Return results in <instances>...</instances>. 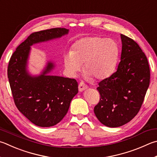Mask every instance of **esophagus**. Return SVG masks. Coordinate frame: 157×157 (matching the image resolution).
<instances>
[{
	"mask_svg": "<svg viewBox=\"0 0 157 157\" xmlns=\"http://www.w3.org/2000/svg\"><path fill=\"white\" fill-rule=\"evenodd\" d=\"M78 88H79V90L80 91V92H82V91H84V90H86L88 88V86L86 84H85L84 82H80V83L79 84V86H78Z\"/></svg>",
	"mask_w": 157,
	"mask_h": 157,
	"instance_id": "34e87169",
	"label": "esophagus"
}]
</instances>
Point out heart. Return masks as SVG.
Masks as SVG:
<instances>
[{"label":"heart","mask_w":157,"mask_h":157,"mask_svg":"<svg viewBox=\"0 0 157 157\" xmlns=\"http://www.w3.org/2000/svg\"><path fill=\"white\" fill-rule=\"evenodd\" d=\"M119 53L118 45L113 39L86 37L77 41L70 52L65 53L64 63L71 75L76 76L83 64L86 78L101 80L114 72Z\"/></svg>","instance_id":"heart-1"}]
</instances>
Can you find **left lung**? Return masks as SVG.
I'll list each match as a JSON object with an SVG mask.
<instances>
[{"label": "left lung", "instance_id": "1", "mask_svg": "<svg viewBox=\"0 0 157 157\" xmlns=\"http://www.w3.org/2000/svg\"><path fill=\"white\" fill-rule=\"evenodd\" d=\"M122 49L117 70L99 83L100 100L94 108L104 126H123L137 115L149 87L150 72L146 55L140 47L121 34Z\"/></svg>", "mask_w": 157, "mask_h": 157}]
</instances>
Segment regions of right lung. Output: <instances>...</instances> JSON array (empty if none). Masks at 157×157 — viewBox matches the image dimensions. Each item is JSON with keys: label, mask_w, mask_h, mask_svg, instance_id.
I'll use <instances>...</instances> for the list:
<instances>
[{"label": "right lung", "mask_w": 157, "mask_h": 157, "mask_svg": "<svg viewBox=\"0 0 157 157\" xmlns=\"http://www.w3.org/2000/svg\"><path fill=\"white\" fill-rule=\"evenodd\" d=\"M68 33L69 29L64 28H53L31 33L16 48L9 62L7 76L14 103L22 115L38 126H55L64 117L78 93V84L75 79L48 75L55 67L51 61L41 74L31 75L27 70L31 46Z\"/></svg>", "instance_id": "obj_1"}]
</instances>
